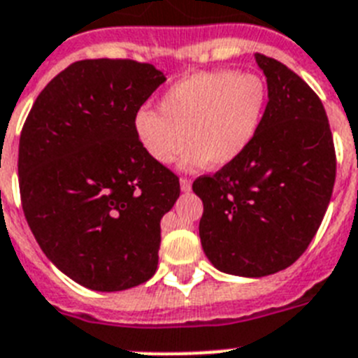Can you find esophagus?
Returning a JSON list of instances; mask_svg holds the SVG:
<instances>
[{
	"mask_svg": "<svg viewBox=\"0 0 358 358\" xmlns=\"http://www.w3.org/2000/svg\"><path fill=\"white\" fill-rule=\"evenodd\" d=\"M181 190L182 192H190L192 190V181H190V179H186V177H182V179H181Z\"/></svg>",
	"mask_w": 358,
	"mask_h": 358,
	"instance_id": "esophagus-1",
	"label": "esophagus"
}]
</instances>
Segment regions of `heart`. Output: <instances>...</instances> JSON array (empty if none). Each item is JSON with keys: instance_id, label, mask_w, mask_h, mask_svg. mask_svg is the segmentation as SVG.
Masks as SVG:
<instances>
[{"instance_id": "b5f03b06", "label": "heart", "mask_w": 358, "mask_h": 358, "mask_svg": "<svg viewBox=\"0 0 358 358\" xmlns=\"http://www.w3.org/2000/svg\"><path fill=\"white\" fill-rule=\"evenodd\" d=\"M268 108L266 83L255 74L212 70L186 76L168 88L159 112H137L136 136L150 157L173 163L188 141L186 168H224L250 148Z\"/></svg>"}]
</instances>
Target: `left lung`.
<instances>
[{"label":"left lung","mask_w":358,"mask_h":358,"mask_svg":"<svg viewBox=\"0 0 358 358\" xmlns=\"http://www.w3.org/2000/svg\"><path fill=\"white\" fill-rule=\"evenodd\" d=\"M268 108L235 163L192 185L203 201L201 244L217 270L264 277L292 266L310 246L331 199L337 157L315 92L280 61L255 54Z\"/></svg>","instance_id":"obj_1"}]
</instances>
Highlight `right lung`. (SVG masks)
Instances as JSON below:
<instances>
[{
	"label": "right lung",
	"mask_w": 358,
	"mask_h": 358,
	"mask_svg": "<svg viewBox=\"0 0 358 358\" xmlns=\"http://www.w3.org/2000/svg\"><path fill=\"white\" fill-rule=\"evenodd\" d=\"M161 70L132 59L66 66L34 101L20 137L21 206L43 253L96 292L155 273L161 219L179 177L150 157L134 121Z\"/></svg>",
	"instance_id": "obj_1"
}]
</instances>
